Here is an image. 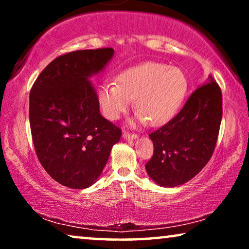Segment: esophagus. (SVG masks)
<instances>
[{
    "instance_id": "34e87169",
    "label": "esophagus",
    "mask_w": 249,
    "mask_h": 249,
    "mask_svg": "<svg viewBox=\"0 0 249 249\" xmlns=\"http://www.w3.org/2000/svg\"><path fill=\"white\" fill-rule=\"evenodd\" d=\"M122 137H124V139H125V141H135V139H137V135L128 134V132H124Z\"/></svg>"
}]
</instances>
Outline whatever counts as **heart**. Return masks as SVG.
I'll return each instance as SVG.
<instances>
[{"mask_svg": "<svg viewBox=\"0 0 249 249\" xmlns=\"http://www.w3.org/2000/svg\"><path fill=\"white\" fill-rule=\"evenodd\" d=\"M187 90L188 80L179 68L146 62L121 72L118 83H102L97 96L102 111L110 120H118L135 98L137 111L130 124L149 120L152 125H162L181 107Z\"/></svg>", "mask_w": 249, "mask_h": 249, "instance_id": "obj_1", "label": "heart"}]
</instances>
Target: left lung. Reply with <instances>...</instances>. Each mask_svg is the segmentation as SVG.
Masks as SVG:
<instances>
[{"label": "left lung", "instance_id": "1", "mask_svg": "<svg viewBox=\"0 0 249 249\" xmlns=\"http://www.w3.org/2000/svg\"><path fill=\"white\" fill-rule=\"evenodd\" d=\"M222 120V93L213 77L192 94L172 120L149 135L154 154L145 168L161 187L181 186L210 161Z\"/></svg>", "mask_w": 249, "mask_h": 249}]
</instances>
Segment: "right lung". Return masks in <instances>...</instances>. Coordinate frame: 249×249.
Segmentation results:
<instances>
[{"mask_svg":"<svg viewBox=\"0 0 249 249\" xmlns=\"http://www.w3.org/2000/svg\"><path fill=\"white\" fill-rule=\"evenodd\" d=\"M114 50L74 51L56 57L29 95V121L40 164L62 186L85 189L97 181L121 130L100 112L90 78L103 72Z\"/></svg>","mask_w":249,"mask_h":249,"instance_id":"add662e5","label":"right lung"}]
</instances>
